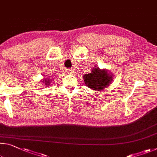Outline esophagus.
Here are the masks:
<instances>
[{
    "instance_id": "34e87169",
    "label": "esophagus",
    "mask_w": 157,
    "mask_h": 157,
    "mask_svg": "<svg viewBox=\"0 0 157 157\" xmlns=\"http://www.w3.org/2000/svg\"><path fill=\"white\" fill-rule=\"evenodd\" d=\"M67 72L69 73H73L74 72V69L73 68H68V69H67Z\"/></svg>"
}]
</instances>
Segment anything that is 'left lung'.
Segmentation results:
<instances>
[{
    "mask_svg": "<svg viewBox=\"0 0 157 157\" xmlns=\"http://www.w3.org/2000/svg\"><path fill=\"white\" fill-rule=\"evenodd\" d=\"M84 81L88 87L94 90L101 91L110 84L112 75L104 70L96 68L93 69L91 73L84 75Z\"/></svg>",
    "mask_w": 157,
    "mask_h": 157,
    "instance_id": "left-lung-1",
    "label": "left lung"
}]
</instances>
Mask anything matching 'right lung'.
I'll use <instances>...</instances> for the list:
<instances>
[{
	"mask_svg": "<svg viewBox=\"0 0 157 157\" xmlns=\"http://www.w3.org/2000/svg\"><path fill=\"white\" fill-rule=\"evenodd\" d=\"M44 81H45V82H44L46 84V85H49V83L50 82V81H49V80H47H47H44Z\"/></svg>",
	"mask_w": 157,
	"mask_h": 157,
	"instance_id": "add662e5",
	"label": "right lung"
}]
</instances>
